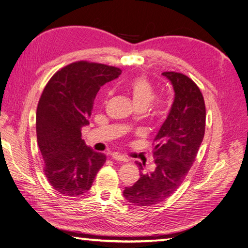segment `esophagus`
Listing matches in <instances>:
<instances>
[{"label":"esophagus","mask_w":248,"mask_h":248,"mask_svg":"<svg viewBox=\"0 0 248 248\" xmlns=\"http://www.w3.org/2000/svg\"><path fill=\"white\" fill-rule=\"evenodd\" d=\"M112 157H113L114 159L119 160V162H124V163L128 162V158H126V157L124 156V155H122V154H119V153H113V154H112Z\"/></svg>","instance_id":"esophagus-1"}]
</instances>
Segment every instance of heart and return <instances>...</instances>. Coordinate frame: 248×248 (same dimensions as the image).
I'll use <instances>...</instances> for the list:
<instances>
[{
    "label": "heart",
    "mask_w": 248,
    "mask_h": 248,
    "mask_svg": "<svg viewBox=\"0 0 248 248\" xmlns=\"http://www.w3.org/2000/svg\"><path fill=\"white\" fill-rule=\"evenodd\" d=\"M126 93L131 97L132 102L137 110L145 111L149 108L150 115L154 119H159L167 113V102L163 98L153 101L155 98V88L146 77H138L126 85Z\"/></svg>",
    "instance_id": "b5f03b06"
}]
</instances>
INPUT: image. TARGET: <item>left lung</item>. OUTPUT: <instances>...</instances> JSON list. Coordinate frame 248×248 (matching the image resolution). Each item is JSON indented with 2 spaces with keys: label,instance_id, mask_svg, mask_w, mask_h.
Listing matches in <instances>:
<instances>
[{
  "label": "left lung",
  "instance_id": "left-lung-1",
  "mask_svg": "<svg viewBox=\"0 0 248 248\" xmlns=\"http://www.w3.org/2000/svg\"><path fill=\"white\" fill-rule=\"evenodd\" d=\"M162 75L171 82L175 94L153 141L155 169L140 172L138 181L123 192L128 202L138 207L156 205L176 191L191 168L205 134L206 108L198 85L180 73ZM136 164L143 170L140 163Z\"/></svg>",
  "mask_w": 248,
  "mask_h": 248
}]
</instances>
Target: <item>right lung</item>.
I'll use <instances>...</instances> for the list:
<instances>
[{"label":"right lung","instance_id":"obj_1","mask_svg":"<svg viewBox=\"0 0 248 248\" xmlns=\"http://www.w3.org/2000/svg\"><path fill=\"white\" fill-rule=\"evenodd\" d=\"M120 74L117 67L79 61L61 68L45 86L37 108V140L45 176L61 194L88 192L106 163L105 154L85 145L81 129L90 124L98 91Z\"/></svg>","mask_w":248,"mask_h":248}]
</instances>
